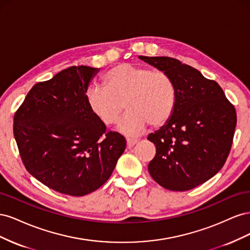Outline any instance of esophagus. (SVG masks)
Returning a JSON list of instances; mask_svg holds the SVG:
<instances>
[{
    "label": "esophagus",
    "mask_w": 250,
    "mask_h": 250,
    "mask_svg": "<svg viewBox=\"0 0 250 250\" xmlns=\"http://www.w3.org/2000/svg\"><path fill=\"white\" fill-rule=\"evenodd\" d=\"M127 148L128 149H130V148H132L135 144L138 143V140H131V139H127Z\"/></svg>",
    "instance_id": "obj_1"
}]
</instances>
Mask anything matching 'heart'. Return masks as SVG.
<instances>
[{"mask_svg":"<svg viewBox=\"0 0 250 250\" xmlns=\"http://www.w3.org/2000/svg\"><path fill=\"white\" fill-rule=\"evenodd\" d=\"M104 85L93 84L86 92L87 105L105 126L115 124L125 108L126 116L118 129L138 135L149 124L165 125L176 105V86L168 73L131 63L112 67L104 77Z\"/></svg>","mask_w":250,"mask_h":250,"instance_id":"heart-1","label":"heart"}]
</instances>
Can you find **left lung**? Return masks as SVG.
I'll use <instances>...</instances> for the list:
<instances>
[{"mask_svg":"<svg viewBox=\"0 0 250 250\" xmlns=\"http://www.w3.org/2000/svg\"><path fill=\"white\" fill-rule=\"evenodd\" d=\"M170 75L176 105L170 120L148 135L156 154L148 171L171 191L192 190L221 170L231 148L237 113L220 85L171 57L139 56Z\"/></svg>","mask_w":250,"mask_h":250,"instance_id":"obj_1","label":"left lung"}]
</instances>
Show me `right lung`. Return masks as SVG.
Here are the masks:
<instances>
[{
    "label": "right lung",
    "mask_w": 250,
    "mask_h": 250,
    "mask_svg": "<svg viewBox=\"0 0 250 250\" xmlns=\"http://www.w3.org/2000/svg\"><path fill=\"white\" fill-rule=\"evenodd\" d=\"M99 69L71 66L30 89L13 134L27 171L56 192L84 196L106 183L126 141L90 111L86 92Z\"/></svg>",
    "instance_id": "obj_1"
}]
</instances>
